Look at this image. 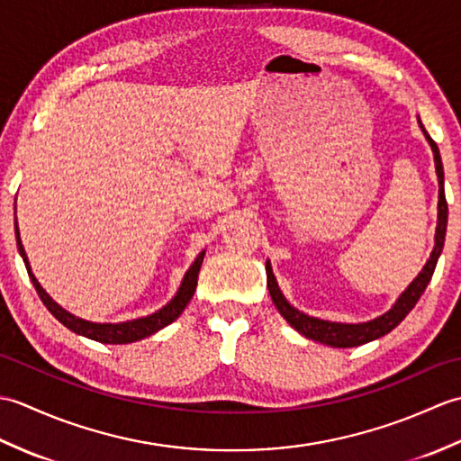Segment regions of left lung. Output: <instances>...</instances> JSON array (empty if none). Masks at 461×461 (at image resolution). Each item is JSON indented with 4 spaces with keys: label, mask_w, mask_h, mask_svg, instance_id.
Returning a JSON list of instances; mask_svg holds the SVG:
<instances>
[{
    "label": "left lung",
    "mask_w": 461,
    "mask_h": 461,
    "mask_svg": "<svg viewBox=\"0 0 461 461\" xmlns=\"http://www.w3.org/2000/svg\"><path fill=\"white\" fill-rule=\"evenodd\" d=\"M420 129H422L424 136L428 144L432 146V152H434V162H436V174H438V225H436V246L432 256L426 261L424 269L418 273V277L410 283L406 287V291L402 295L398 297V301L394 303V307L390 309L384 315H380L376 319H372L368 322H358V325H348V322H330V321H322V319H315V317H309L305 312L297 311L295 307H291L287 299L283 297V293L277 285L276 276H273V269H271V263H266V271H267V289H269V295L276 303L277 311L283 315L289 325L299 330L301 335H305L307 339H312L317 342H322V345H329V347H335V348H348V347H358V345H365V342H370L375 339H380L388 335L390 330L396 329L400 322L406 319V315L410 311L414 309V305L418 303V299L422 297V293L426 291L429 279L434 276V269H436V263L439 253L444 249V241H446V228H447V202H446V194H444V166H442V158H439V150H438V144L429 139V134L426 132L424 124L420 122L418 119Z\"/></svg>",
    "instance_id": "obj_1"
}]
</instances>
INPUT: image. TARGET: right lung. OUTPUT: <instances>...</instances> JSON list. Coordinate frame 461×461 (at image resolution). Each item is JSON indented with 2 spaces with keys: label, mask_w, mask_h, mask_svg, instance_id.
Here are the masks:
<instances>
[{
  "label": "right lung",
  "mask_w": 461,
  "mask_h": 461,
  "mask_svg": "<svg viewBox=\"0 0 461 461\" xmlns=\"http://www.w3.org/2000/svg\"><path fill=\"white\" fill-rule=\"evenodd\" d=\"M15 240H17V249H19V256L23 258V263L27 267L29 277H32L33 287L37 291V295L41 297L43 305L49 309V312L59 321L63 322V325L77 332V335H83L86 339H93V340H99L104 342V345H129V342H136L140 339H146L154 335L156 330L164 329L166 325H170L172 321L178 319L182 315V311L188 305L195 285H198V273L202 267V261L205 251H202L195 261L192 263V267L185 271V276L182 279V285L176 293L174 299L168 303V305H164L160 311L152 312L149 317H142V319H134V321H126V322H91V321H85L71 315V312L65 311L63 307H59L57 303L47 295L45 289L39 285V281L35 279V276L32 273V267H29V259L25 256V249L22 246V238H19V228H17V220H15Z\"/></svg>",
  "instance_id": "obj_1"
}]
</instances>
